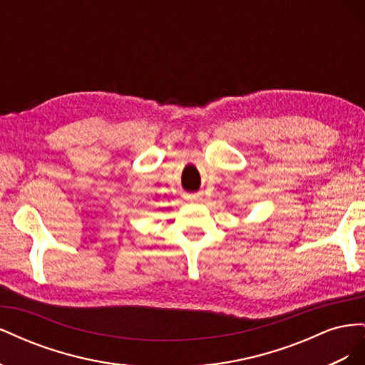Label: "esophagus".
Instances as JSON below:
<instances>
[{
    "label": "esophagus",
    "mask_w": 365,
    "mask_h": 365,
    "mask_svg": "<svg viewBox=\"0 0 365 365\" xmlns=\"http://www.w3.org/2000/svg\"><path fill=\"white\" fill-rule=\"evenodd\" d=\"M185 200L190 201V202H200L202 200V196L200 193H190V195L185 196Z\"/></svg>",
    "instance_id": "obj_1"
}]
</instances>
